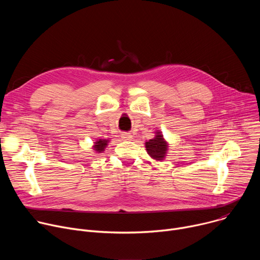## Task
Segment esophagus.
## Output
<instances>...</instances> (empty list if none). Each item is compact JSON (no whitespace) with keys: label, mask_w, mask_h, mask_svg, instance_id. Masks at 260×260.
Instances as JSON below:
<instances>
[{"label":"esophagus","mask_w":260,"mask_h":260,"mask_svg":"<svg viewBox=\"0 0 260 260\" xmlns=\"http://www.w3.org/2000/svg\"><path fill=\"white\" fill-rule=\"evenodd\" d=\"M121 138H122L123 140H131V139H132V135L128 134V133H123V134L121 135Z\"/></svg>","instance_id":"obj_1"}]
</instances>
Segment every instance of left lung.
<instances>
[{"label": "left lung", "instance_id": "left-lung-1", "mask_svg": "<svg viewBox=\"0 0 260 260\" xmlns=\"http://www.w3.org/2000/svg\"><path fill=\"white\" fill-rule=\"evenodd\" d=\"M146 148L148 154L151 157L157 160H161L166 155L167 143L164 141L161 135H157L154 139L146 142Z\"/></svg>", "mask_w": 260, "mask_h": 260}]
</instances>
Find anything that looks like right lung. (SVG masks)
<instances>
[{
	"instance_id": "obj_1",
	"label": "right lung",
	"mask_w": 260,
	"mask_h": 260,
	"mask_svg": "<svg viewBox=\"0 0 260 260\" xmlns=\"http://www.w3.org/2000/svg\"><path fill=\"white\" fill-rule=\"evenodd\" d=\"M96 145H94V148L95 150L98 152H101V151H104V148L106 147L107 145V140H100L99 142H95Z\"/></svg>"
}]
</instances>
